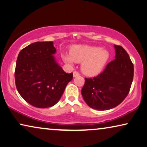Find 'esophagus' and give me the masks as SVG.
I'll list each match as a JSON object with an SVG mask.
<instances>
[{"label": "esophagus", "mask_w": 147, "mask_h": 147, "mask_svg": "<svg viewBox=\"0 0 147 147\" xmlns=\"http://www.w3.org/2000/svg\"><path fill=\"white\" fill-rule=\"evenodd\" d=\"M80 75V73H78V71H74L73 72V76L74 77H75V76H79Z\"/></svg>", "instance_id": "34e87169"}]
</instances>
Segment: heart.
<instances>
[{
  "mask_svg": "<svg viewBox=\"0 0 147 147\" xmlns=\"http://www.w3.org/2000/svg\"><path fill=\"white\" fill-rule=\"evenodd\" d=\"M109 57V52L99 47L77 45L72 48L71 56L65 55V60L82 63V70L89 76L96 75L102 71Z\"/></svg>",
  "mask_w": 147,
  "mask_h": 147,
  "instance_id": "obj_1",
  "label": "heart"
}]
</instances>
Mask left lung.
I'll list each match as a JSON object with an SVG mask.
<instances>
[{
	"label": "left lung",
	"instance_id": "left-lung-1",
	"mask_svg": "<svg viewBox=\"0 0 147 147\" xmlns=\"http://www.w3.org/2000/svg\"><path fill=\"white\" fill-rule=\"evenodd\" d=\"M114 47L115 59L98 76L85 78L81 91L88 106L96 110H108L121 104L127 96L133 82L134 67L129 56L121 46Z\"/></svg>",
	"mask_w": 147,
	"mask_h": 147
}]
</instances>
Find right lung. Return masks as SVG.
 Wrapping results in <instances>:
<instances>
[{
    "mask_svg": "<svg viewBox=\"0 0 147 147\" xmlns=\"http://www.w3.org/2000/svg\"><path fill=\"white\" fill-rule=\"evenodd\" d=\"M53 41L35 42L22 49L15 69V83L23 99L39 108H49L60 100L65 87L73 77L66 73L53 54Z\"/></svg>",
    "mask_w": 147,
    "mask_h": 147,
    "instance_id": "right-lung-1",
    "label": "right lung"
}]
</instances>
